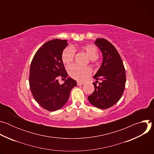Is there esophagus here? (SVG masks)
<instances>
[{"label":"esophagus","instance_id":"34e87169","mask_svg":"<svg viewBox=\"0 0 154 154\" xmlns=\"http://www.w3.org/2000/svg\"><path fill=\"white\" fill-rule=\"evenodd\" d=\"M77 85H83L85 84V83L84 82H77Z\"/></svg>","mask_w":154,"mask_h":154}]
</instances>
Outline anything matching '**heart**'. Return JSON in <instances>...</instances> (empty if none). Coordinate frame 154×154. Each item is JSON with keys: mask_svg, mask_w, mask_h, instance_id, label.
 Masks as SVG:
<instances>
[{"mask_svg": "<svg viewBox=\"0 0 154 154\" xmlns=\"http://www.w3.org/2000/svg\"><path fill=\"white\" fill-rule=\"evenodd\" d=\"M81 49L87 54L91 60H96L99 57V51L94 45H85L83 46ZM74 57V49L69 46L63 50L61 55V60L64 64L68 65L73 61ZM68 71L72 78L79 81H83L86 80L91 75L92 73L91 69L90 67H81L76 64H73L69 66Z\"/></svg>", "mask_w": 154, "mask_h": 154, "instance_id": "heart-1", "label": "heart"}]
</instances>
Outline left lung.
Instances as JSON below:
<instances>
[{"label": "left lung", "instance_id": "8db88e82", "mask_svg": "<svg viewBox=\"0 0 154 154\" xmlns=\"http://www.w3.org/2000/svg\"><path fill=\"white\" fill-rule=\"evenodd\" d=\"M94 44L102 51L103 61L93 77L102 82L97 85L98 81L93 83L94 91L88 99L94 106L106 109L117 103L124 93L125 71L120 55L111 42L103 38H97Z\"/></svg>", "mask_w": 154, "mask_h": 154}]
</instances>
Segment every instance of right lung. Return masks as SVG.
<instances>
[{
    "instance_id": "obj_1",
    "label": "right lung",
    "mask_w": 154,
    "mask_h": 154,
    "mask_svg": "<svg viewBox=\"0 0 154 154\" xmlns=\"http://www.w3.org/2000/svg\"><path fill=\"white\" fill-rule=\"evenodd\" d=\"M67 40L54 39L46 42L35 54L30 68L29 85L35 100L43 108L53 112L61 108L69 99L75 80L68 77L61 55ZM67 78L60 85L58 79Z\"/></svg>"
}]
</instances>
